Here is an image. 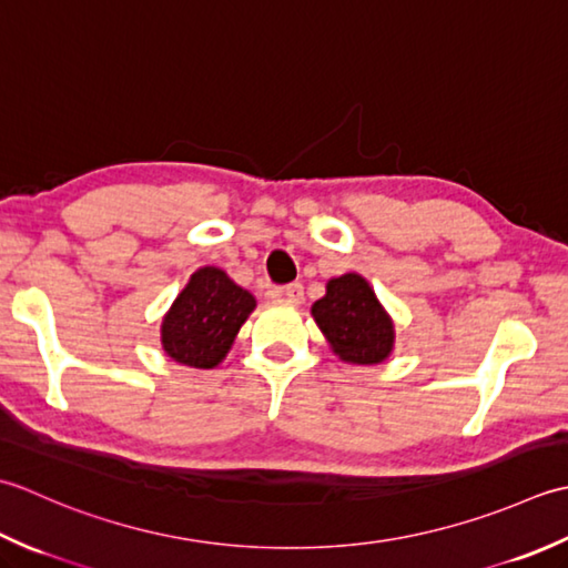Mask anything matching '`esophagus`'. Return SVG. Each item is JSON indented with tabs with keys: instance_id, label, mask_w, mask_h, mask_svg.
<instances>
[{
	"instance_id": "1",
	"label": "esophagus",
	"mask_w": 568,
	"mask_h": 568,
	"mask_svg": "<svg viewBox=\"0 0 568 568\" xmlns=\"http://www.w3.org/2000/svg\"><path fill=\"white\" fill-rule=\"evenodd\" d=\"M282 296L288 301V304H301L304 301V286H301L298 282H292L282 286Z\"/></svg>"
}]
</instances>
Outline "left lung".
Here are the masks:
<instances>
[{
	"label": "left lung",
	"instance_id": "8db88e82",
	"mask_svg": "<svg viewBox=\"0 0 568 568\" xmlns=\"http://www.w3.org/2000/svg\"><path fill=\"white\" fill-rule=\"evenodd\" d=\"M311 314L335 353L348 363H382L395 343L392 321L361 274L331 280L326 296L316 301Z\"/></svg>",
	"mask_w": 568,
	"mask_h": 568
}]
</instances>
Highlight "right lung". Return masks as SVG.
Instances as JSON below:
<instances>
[{
  "label": "right lung",
  "mask_w": 568,
  "mask_h": 568,
  "mask_svg": "<svg viewBox=\"0 0 568 568\" xmlns=\"http://www.w3.org/2000/svg\"><path fill=\"white\" fill-rule=\"evenodd\" d=\"M252 308L254 296L223 270H199L161 323V343L166 355L191 367L217 365Z\"/></svg>",
  "instance_id": "right-lung-1"
}]
</instances>
